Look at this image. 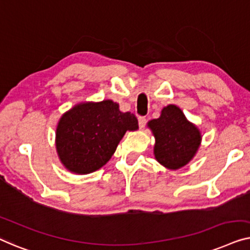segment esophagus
I'll return each instance as SVG.
<instances>
[{"label": "esophagus", "instance_id": "34e87169", "mask_svg": "<svg viewBox=\"0 0 250 250\" xmlns=\"http://www.w3.org/2000/svg\"><path fill=\"white\" fill-rule=\"evenodd\" d=\"M146 122H147V119L145 117H139L138 118V124L140 128H144V126L146 125Z\"/></svg>", "mask_w": 250, "mask_h": 250}]
</instances>
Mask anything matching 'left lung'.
Listing matches in <instances>:
<instances>
[{
    "label": "left lung",
    "instance_id": "obj_1",
    "mask_svg": "<svg viewBox=\"0 0 250 250\" xmlns=\"http://www.w3.org/2000/svg\"><path fill=\"white\" fill-rule=\"evenodd\" d=\"M155 137L154 155L156 161L170 170H178L192 160L202 142L195 125L187 120L175 105H167L159 119L148 122Z\"/></svg>",
    "mask_w": 250,
    "mask_h": 250
}]
</instances>
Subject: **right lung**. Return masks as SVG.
Here are the masks:
<instances>
[{
	"instance_id": "add662e5",
	"label": "right lung",
	"mask_w": 250,
	"mask_h": 250,
	"mask_svg": "<svg viewBox=\"0 0 250 250\" xmlns=\"http://www.w3.org/2000/svg\"><path fill=\"white\" fill-rule=\"evenodd\" d=\"M138 120L119 104L106 100L77 104L60 119L55 133L56 152L66 170L88 174L107 163L128 131Z\"/></svg>"
}]
</instances>
